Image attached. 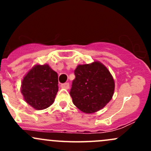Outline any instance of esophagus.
Here are the masks:
<instances>
[{
	"mask_svg": "<svg viewBox=\"0 0 151 151\" xmlns=\"http://www.w3.org/2000/svg\"><path fill=\"white\" fill-rule=\"evenodd\" d=\"M60 87H61L62 88H64V89H68V88H69V83H63V84L60 85Z\"/></svg>",
	"mask_w": 151,
	"mask_h": 151,
	"instance_id": "esophagus-1",
	"label": "esophagus"
}]
</instances>
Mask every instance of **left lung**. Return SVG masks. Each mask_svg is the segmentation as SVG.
<instances>
[{"label": "left lung", "mask_w": 151, "mask_h": 151, "mask_svg": "<svg viewBox=\"0 0 151 151\" xmlns=\"http://www.w3.org/2000/svg\"><path fill=\"white\" fill-rule=\"evenodd\" d=\"M70 95L74 104L85 113L102 109L113 96L115 83L109 71L99 62L79 65L74 70Z\"/></svg>", "instance_id": "left-lung-1"}]
</instances>
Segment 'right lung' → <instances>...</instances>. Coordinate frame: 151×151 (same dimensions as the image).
Returning <instances> with one entry per match:
<instances>
[{
    "label": "right lung",
    "mask_w": 151,
    "mask_h": 151,
    "mask_svg": "<svg viewBox=\"0 0 151 151\" xmlns=\"http://www.w3.org/2000/svg\"><path fill=\"white\" fill-rule=\"evenodd\" d=\"M58 74L48 65H37L28 71L22 82L21 91L25 101L34 109L49 107L58 91Z\"/></svg>",
    "instance_id": "1"
}]
</instances>
